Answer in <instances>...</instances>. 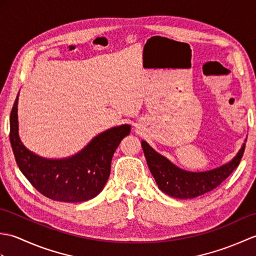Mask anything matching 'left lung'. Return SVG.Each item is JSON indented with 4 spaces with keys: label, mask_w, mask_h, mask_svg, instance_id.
<instances>
[{
    "label": "left lung",
    "mask_w": 256,
    "mask_h": 256,
    "mask_svg": "<svg viewBox=\"0 0 256 256\" xmlns=\"http://www.w3.org/2000/svg\"><path fill=\"white\" fill-rule=\"evenodd\" d=\"M142 148L150 170L162 192L174 198L190 199L211 192L231 175L240 164L246 143L229 164L204 172H190L180 170L172 165L166 157L155 152L145 140L142 142Z\"/></svg>",
    "instance_id": "left-lung-1"
}]
</instances>
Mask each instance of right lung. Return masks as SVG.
I'll return each instance as SVG.
<instances>
[{"mask_svg":"<svg viewBox=\"0 0 256 256\" xmlns=\"http://www.w3.org/2000/svg\"><path fill=\"white\" fill-rule=\"evenodd\" d=\"M18 101L10 116V140L15 160L32 186L52 200L82 202L94 198L106 186L114 152L131 132L128 124L98 135L86 148L70 158L45 160L27 150L18 138Z\"/></svg>","mask_w":256,"mask_h":256,"instance_id":"add662e5","label":"right lung"}]
</instances>
